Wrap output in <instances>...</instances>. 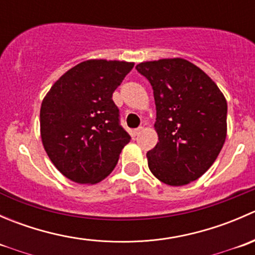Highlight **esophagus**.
<instances>
[{
  "label": "esophagus",
  "instance_id": "obj_1",
  "mask_svg": "<svg viewBox=\"0 0 255 255\" xmlns=\"http://www.w3.org/2000/svg\"><path fill=\"white\" fill-rule=\"evenodd\" d=\"M142 130H143V128H142V127H139V128H137V129H134V130H133V132H132V134L134 135V137H135V135H138V134H139V133L142 132Z\"/></svg>",
  "mask_w": 255,
  "mask_h": 255
}]
</instances>
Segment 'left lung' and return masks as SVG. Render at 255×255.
Masks as SVG:
<instances>
[{
    "label": "left lung",
    "mask_w": 255,
    "mask_h": 255,
    "mask_svg": "<svg viewBox=\"0 0 255 255\" xmlns=\"http://www.w3.org/2000/svg\"><path fill=\"white\" fill-rule=\"evenodd\" d=\"M153 87L159 142L146 153L151 174L170 186L199 179L227 135V101L212 79L181 58L135 66Z\"/></svg>",
    "instance_id": "8db88e82"
}]
</instances>
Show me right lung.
I'll use <instances>...</instances> for the list:
<instances>
[{
  "label": "right lung",
  "instance_id": "1",
  "mask_svg": "<svg viewBox=\"0 0 255 255\" xmlns=\"http://www.w3.org/2000/svg\"><path fill=\"white\" fill-rule=\"evenodd\" d=\"M134 63L91 59L66 71L40 106V137L49 159L78 184L112 173L129 134L121 127L112 94Z\"/></svg>",
  "mask_w": 255,
  "mask_h": 255
}]
</instances>
